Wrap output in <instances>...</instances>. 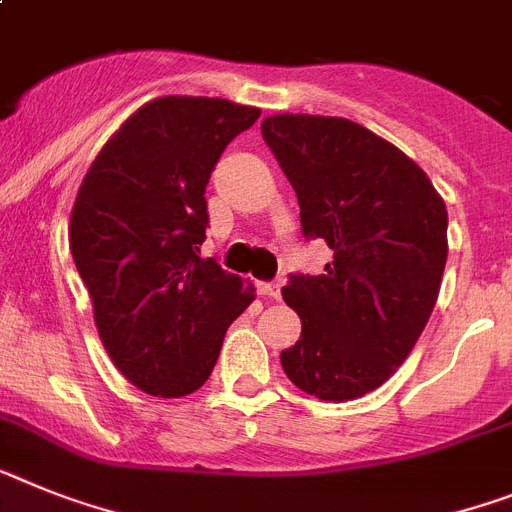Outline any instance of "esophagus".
I'll return each mask as SVG.
<instances>
[{"label": "esophagus", "mask_w": 512, "mask_h": 512, "mask_svg": "<svg viewBox=\"0 0 512 512\" xmlns=\"http://www.w3.org/2000/svg\"><path fill=\"white\" fill-rule=\"evenodd\" d=\"M256 292H259L261 298H269V300H279V285L277 282H264V279H261V282H256Z\"/></svg>", "instance_id": "1"}]
</instances>
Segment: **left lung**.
<instances>
[{
  "label": "left lung",
  "mask_w": 512,
  "mask_h": 512,
  "mask_svg": "<svg viewBox=\"0 0 512 512\" xmlns=\"http://www.w3.org/2000/svg\"><path fill=\"white\" fill-rule=\"evenodd\" d=\"M261 134L298 194L300 225L334 251L282 290L303 331L279 360L300 391L352 401L396 373L438 303L448 209L427 173L365 126L277 113Z\"/></svg>",
  "instance_id": "8db88e82"
}]
</instances>
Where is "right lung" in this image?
<instances>
[{"label": "right lung", "instance_id": "add662e5", "mask_svg": "<svg viewBox=\"0 0 512 512\" xmlns=\"http://www.w3.org/2000/svg\"><path fill=\"white\" fill-rule=\"evenodd\" d=\"M261 111L165 95L113 131L80 183L69 248L100 342L139 391L181 399L207 383L256 287L202 259L209 176Z\"/></svg>", "mask_w": 512, "mask_h": 512}]
</instances>
